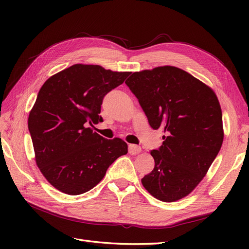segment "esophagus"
I'll return each mask as SVG.
<instances>
[{
	"mask_svg": "<svg viewBox=\"0 0 249 249\" xmlns=\"http://www.w3.org/2000/svg\"><path fill=\"white\" fill-rule=\"evenodd\" d=\"M141 152V147L138 145H135V144H130L129 145V153L131 155H137Z\"/></svg>",
	"mask_w": 249,
	"mask_h": 249,
	"instance_id": "esophagus-1",
	"label": "esophagus"
}]
</instances>
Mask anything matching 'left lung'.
Segmentation results:
<instances>
[{
    "instance_id": "left-lung-1",
    "label": "left lung",
    "mask_w": 249,
    "mask_h": 249,
    "mask_svg": "<svg viewBox=\"0 0 249 249\" xmlns=\"http://www.w3.org/2000/svg\"><path fill=\"white\" fill-rule=\"evenodd\" d=\"M125 84L163 144L150 152L155 167L141 179L154 197L177 201L207 175L223 142L222 112L214 90L176 66L133 72Z\"/></svg>"
}]
</instances>
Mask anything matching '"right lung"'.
I'll return each mask as SVG.
<instances>
[{"mask_svg": "<svg viewBox=\"0 0 249 249\" xmlns=\"http://www.w3.org/2000/svg\"><path fill=\"white\" fill-rule=\"evenodd\" d=\"M131 72L73 64L40 88L28 118L35 161L57 190L79 195L92 189L110 165L127 153L120 138L105 139L88 124L103 122L104 96Z\"/></svg>", "mask_w": 249, "mask_h": 249, "instance_id": "1", "label": "right lung"}]
</instances>
